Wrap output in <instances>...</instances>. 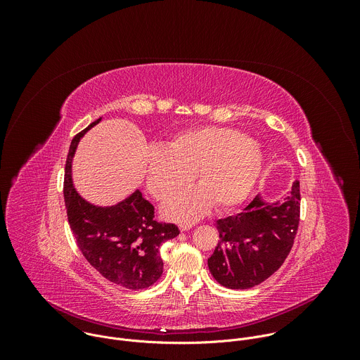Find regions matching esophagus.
<instances>
[{
	"mask_svg": "<svg viewBox=\"0 0 360 360\" xmlns=\"http://www.w3.org/2000/svg\"><path fill=\"white\" fill-rule=\"evenodd\" d=\"M193 226V224H179V229L184 232V231H188V229H191Z\"/></svg>",
	"mask_w": 360,
	"mask_h": 360,
	"instance_id": "esophagus-1",
	"label": "esophagus"
}]
</instances>
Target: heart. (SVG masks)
Instances as JSON below:
<instances>
[{"label":"heart","instance_id":"heart-1","mask_svg":"<svg viewBox=\"0 0 360 360\" xmlns=\"http://www.w3.org/2000/svg\"><path fill=\"white\" fill-rule=\"evenodd\" d=\"M262 165V149L242 132L200 127L178 134L168 149L149 148L146 188L158 200H168L188 186L195 174L200 188L188 189L165 208L169 218L193 219L212 203L218 210L242 203L258 181Z\"/></svg>","mask_w":360,"mask_h":360}]
</instances>
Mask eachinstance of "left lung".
I'll return each mask as SVG.
<instances>
[{"label": "left lung", "instance_id": "8db88e82", "mask_svg": "<svg viewBox=\"0 0 360 360\" xmlns=\"http://www.w3.org/2000/svg\"><path fill=\"white\" fill-rule=\"evenodd\" d=\"M300 217L299 181L282 200L266 203L255 196L235 217L217 221L219 242L208 259L212 276L229 289L262 283L285 262Z\"/></svg>", "mask_w": 360, "mask_h": 360}]
</instances>
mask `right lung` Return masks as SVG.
Masks as SVG:
<instances>
[{"mask_svg":"<svg viewBox=\"0 0 360 360\" xmlns=\"http://www.w3.org/2000/svg\"><path fill=\"white\" fill-rule=\"evenodd\" d=\"M98 118L78 132L70 145L64 176L67 217L84 258L110 282L138 290L155 283L164 271L161 245L178 236L175 224L158 222L155 208L139 191L118 205L101 208L82 199L74 189L71 162L84 134Z\"/></svg>","mask_w":360,"mask_h":360,"instance_id":"add662e5","label":"right lung"}]
</instances>
